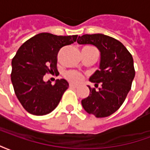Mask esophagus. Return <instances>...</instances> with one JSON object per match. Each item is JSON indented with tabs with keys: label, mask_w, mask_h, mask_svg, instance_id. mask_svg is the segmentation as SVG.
<instances>
[{
	"label": "esophagus",
	"mask_w": 150,
	"mask_h": 150,
	"mask_svg": "<svg viewBox=\"0 0 150 150\" xmlns=\"http://www.w3.org/2000/svg\"><path fill=\"white\" fill-rule=\"evenodd\" d=\"M70 88H78L79 86L78 85L73 84V83H70Z\"/></svg>",
	"instance_id": "obj_1"
}]
</instances>
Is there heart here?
<instances>
[{
    "mask_svg": "<svg viewBox=\"0 0 150 150\" xmlns=\"http://www.w3.org/2000/svg\"><path fill=\"white\" fill-rule=\"evenodd\" d=\"M65 76L69 81L72 82V83H80L83 80V75H82V74H80L79 72L74 71L67 72Z\"/></svg>",
    "mask_w": 150,
    "mask_h": 150,
    "instance_id": "heart-1",
    "label": "heart"
}]
</instances>
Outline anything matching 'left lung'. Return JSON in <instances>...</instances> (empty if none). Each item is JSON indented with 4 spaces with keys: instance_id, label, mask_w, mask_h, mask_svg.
Listing matches in <instances>:
<instances>
[{
    "instance_id": "8db88e82",
    "label": "left lung",
    "mask_w": 150,
    "mask_h": 150,
    "mask_svg": "<svg viewBox=\"0 0 150 150\" xmlns=\"http://www.w3.org/2000/svg\"><path fill=\"white\" fill-rule=\"evenodd\" d=\"M80 45H93L100 52V70L96 71L89 81L99 83V91L91 88L88 97L82 100V106L97 118L106 117L120 108L131 89L135 76L133 59L129 50L118 40L102 34L79 36Z\"/></svg>"
}]
</instances>
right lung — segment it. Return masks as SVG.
Wrapping results in <instances>:
<instances>
[{"label":"right lung","mask_w":150,"mask_h":150,"mask_svg":"<svg viewBox=\"0 0 150 150\" xmlns=\"http://www.w3.org/2000/svg\"><path fill=\"white\" fill-rule=\"evenodd\" d=\"M78 35L57 36L41 33L24 42L12 60L11 81L15 94L28 112L43 116L51 112L61 100L69 83L64 79L51 84L46 73L58 72L57 55L63 46L74 43Z\"/></svg>","instance_id":"add662e5"}]
</instances>
